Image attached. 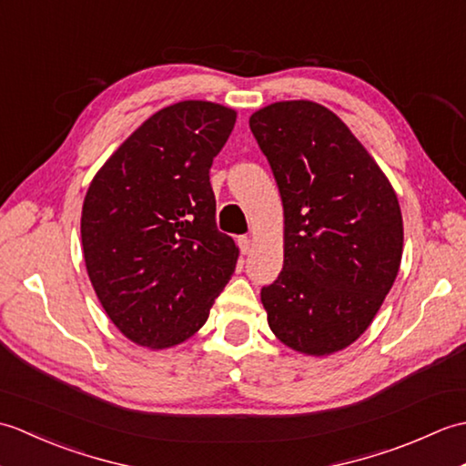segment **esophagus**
<instances>
[{
  "mask_svg": "<svg viewBox=\"0 0 466 466\" xmlns=\"http://www.w3.org/2000/svg\"><path fill=\"white\" fill-rule=\"evenodd\" d=\"M238 246H240V252L242 254H248L252 250V240L248 238V236H240Z\"/></svg>",
  "mask_w": 466,
  "mask_h": 466,
  "instance_id": "1",
  "label": "esophagus"
}]
</instances>
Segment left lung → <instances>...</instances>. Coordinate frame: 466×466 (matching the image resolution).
<instances>
[{"label":"left lung","instance_id":"1","mask_svg":"<svg viewBox=\"0 0 466 466\" xmlns=\"http://www.w3.org/2000/svg\"><path fill=\"white\" fill-rule=\"evenodd\" d=\"M284 208V266L260 292L276 339L306 356L369 329L402 260L397 192L339 116L310 100L250 116Z\"/></svg>","mask_w":466,"mask_h":466}]
</instances>
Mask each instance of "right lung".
<instances>
[{"label": "right lung", "mask_w": 466, "mask_h": 466, "mask_svg": "<svg viewBox=\"0 0 466 466\" xmlns=\"http://www.w3.org/2000/svg\"><path fill=\"white\" fill-rule=\"evenodd\" d=\"M234 124L222 104L162 107L87 187L86 270L107 319L137 346L164 350L190 339L232 279L240 250L216 228L210 166Z\"/></svg>", "instance_id": "add662e5"}]
</instances>
